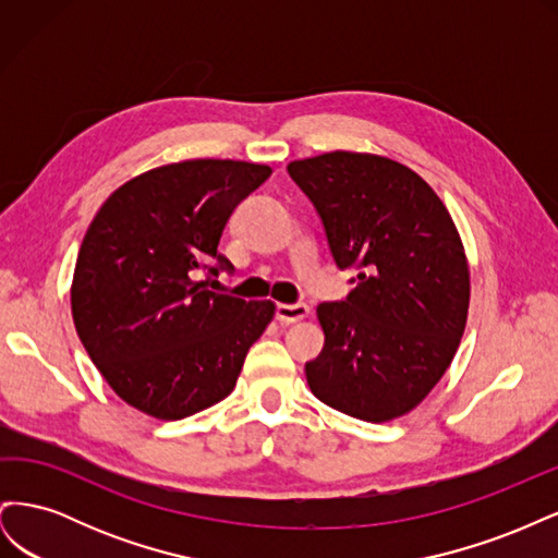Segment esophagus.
Here are the masks:
<instances>
[{
	"mask_svg": "<svg viewBox=\"0 0 558 558\" xmlns=\"http://www.w3.org/2000/svg\"><path fill=\"white\" fill-rule=\"evenodd\" d=\"M310 307L305 302H295V305H277V318L281 324H298V320L307 318Z\"/></svg>",
	"mask_w": 558,
	"mask_h": 558,
	"instance_id": "obj_1",
	"label": "esophagus"
}]
</instances>
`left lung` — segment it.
<instances>
[{
  "label": "left lung",
  "mask_w": 558,
  "mask_h": 558,
  "mask_svg": "<svg viewBox=\"0 0 558 558\" xmlns=\"http://www.w3.org/2000/svg\"><path fill=\"white\" fill-rule=\"evenodd\" d=\"M310 197L347 300L320 302L324 351L305 365L312 393L349 416L391 421L442 379L465 330L470 272L442 199L410 167L351 150L289 165Z\"/></svg>",
  "instance_id": "obj_1"
}]
</instances>
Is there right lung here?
I'll return each instance as SVG.
<instances>
[{"label": "right lung", "instance_id": "right-lung-1", "mask_svg": "<svg viewBox=\"0 0 558 558\" xmlns=\"http://www.w3.org/2000/svg\"><path fill=\"white\" fill-rule=\"evenodd\" d=\"M272 174L242 160L156 167L113 191L83 238L72 316L90 361L132 408L165 421L221 402L275 316L269 300L209 291L230 214ZM214 262V266H207Z\"/></svg>", "mask_w": 558, "mask_h": 558}]
</instances>
